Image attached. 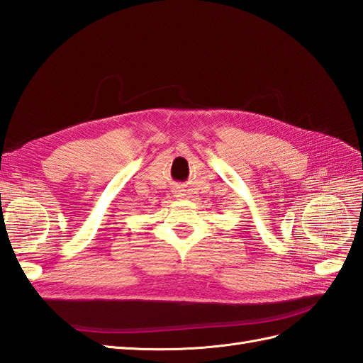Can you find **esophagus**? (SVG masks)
I'll use <instances>...</instances> for the list:
<instances>
[{
    "mask_svg": "<svg viewBox=\"0 0 363 363\" xmlns=\"http://www.w3.org/2000/svg\"><path fill=\"white\" fill-rule=\"evenodd\" d=\"M182 191H179V189H174V194H175V196H182V194H180Z\"/></svg>",
    "mask_w": 363,
    "mask_h": 363,
    "instance_id": "esophagus-1",
    "label": "esophagus"
}]
</instances>
